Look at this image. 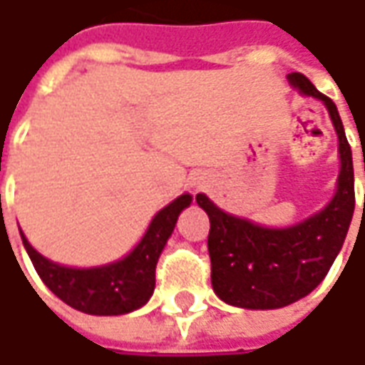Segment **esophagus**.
<instances>
[{"label": "esophagus", "mask_w": 365, "mask_h": 365, "mask_svg": "<svg viewBox=\"0 0 365 365\" xmlns=\"http://www.w3.org/2000/svg\"><path fill=\"white\" fill-rule=\"evenodd\" d=\"M197 185H199V182H197Z\"/></svg>", "instance_id": "34e87169"}]
</instances>
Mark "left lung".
<instances>
[{
  "label": "left lung",
  "mask_w": 365,
  "mask_h": 365,
  "mask_svg": "<svg viewBox=\"0 0 365 365\" xmlns=\"http://www.w3.org/2000/svg\"><path fill=\"white\" fill-rule=\"evenodd\" d=\"M288 78L299 91L321 99L329 109L339 138V185L321 213L287 230H268L233 217L205 195H197V203L211 221L207 237L211 284L219 299L233 307L278 309L307 297L329 272L354 217V162L339 111L302 73H292Z\"/></svg>",
  "instance_id": "left-lung-1"
}]
</instances>
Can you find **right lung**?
Masks as SVG:
<instances>
[{
    "mask_svg": "<svg viewBox=\"0 0 365 365\" xmlns=\"http://www.w3.org/2000/svg\"><path fill=\"white\" fill-rule=\"evenodd\" d=\"M190 195H180L152 219L146 235L130 256L101 268H66L40 256L21 235L24 247L42 282L68 307L87 315H123L146 304L156 284V262L175 230L178 213L190 205Z\"/></svg>",
    "mask_w": 365,
    "mask_h": 365,
    "instance_id": "right-lung-1",
    "label": "right lung"
}]
</instances>
